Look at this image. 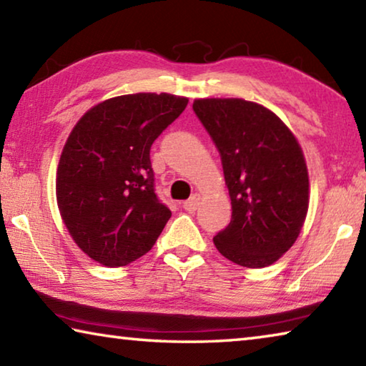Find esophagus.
<instances>
[{
	"label": "esophagus",
	"mask_w": 366,
	"mask_h": 366,
	"mask_svg": "<svg viewBox=\"0 0 366 366\" xmlns=\"http://www.w3.org/2000/svg\"><path fill=\"white\" fill-rule=\"evenodd\" d=\"M200 202H202V195L200 194H194L192 195L187 202H184V209L185 212H190V213H194L195 209L200 207Z\"/></svg>",
	"instance_id": "34e87169"
}]
</instances>
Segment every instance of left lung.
<instances>
[{
  "label": "left lung",
  "instance_id": "1",
  "mask_svg": "<svg viewBox=\"0 0 366 366\" xmlns=\"http://www.w3.org/2000/svg\"><path fill=\"white\" fill-rule=\"evenodd\" d=\"M194 111L221 154L232 219L213 237L247 268L277 262L295 244L310 202L308 169L292 131L271 109L242 98H198Z\"/></svg>",
  "mask_w": 366,
  "mask_h": 366
}]
</instances>
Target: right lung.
<instances>
[{
    "label": "right lung",
    "instance_id": "add662e5",
    "mask_svg": "<svg viewBox=\"0 0 366 366\" xmlns=\"http://www.w3.org/2000/svg\"><path fill=\"white\" fill-rule=\"evenodd\" d=\"M187 103L171 94L114 97L71 131L56 171L58 208L74 242L97 263L135 262L171 218L154 194L150 148Z\"/></svg>",
    "mask_w": 366,
    "mask_h": 366
}]
</instances>
